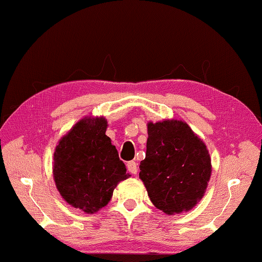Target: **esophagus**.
Instances as JSON below:
<instances>
[{"mask_svg":"<svg viewBox=\"0 0 262 262\" xmlns=\"http://www.w3.org/2000/svg\"><path fill=\"white\" fill-rule=\"evenodd\" d=\"M127 168H128V171L130 172V173H133V174L137 173V164L135 162H128L127 163Z\"/></svg>","mask_w":262,"mask_h":262,"instance_id":"obj_1","label":"esophagus"}]
</instances>
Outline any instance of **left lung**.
Masks as SVG:
<instances>
[{"instance_id":"obj_1","label":"left lung","mask_w":262,"mask_h":262,"mask_svg":"<svg viewBox=\"0 0 262 262\" xmlns=\"http://www.w3.org/2000/svg\"><path fill=\"white\" fill-rule=\"evenodd\" d=\"M140 179L154 206L167 215L188 211L205 195L211 159L205 142L181 120L148 123Z\"/></svg>"}]
</instances>
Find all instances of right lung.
Listing matches in <instances>:
<instances>
[{
  "label": "right lung",
  "instance_id": "obj_1",
  "mask_svg": "<svg viewBox=\"0 0 262 262\" xmlns=\"http://www.w3.org/2000/svg\"><path fill=\"white\" fill-rule=\"evenodd\" d=\"M106 119L85 117L59 141L53 177L63 200L86 214L110 202L113 190L129 174L105 134Z\"/></svg>",
  "mask_w": 262,
  "mask_h": 262
}]
</instances>
